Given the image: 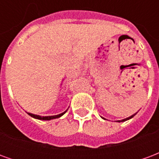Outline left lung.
<instances>
[{
  "label": "left lung",
  "mask_w": 159,
  "mask_h": 159,
  "mask_svg": "<svg viewBox=\"0 0 159 159\" xmlns=\"http://www.w3.org/2000/svg\"><path fill=\"white\" fill-rule=\"evenodd\" d=\"M136 113H137V112H136ZM136 113L133 114V115H132V116H130V117H127V118H125V119H123V120H118V121H117V122H118V123H121V122H125V121H127V120H129V119H130V118H132V117H134V116H135V115H136ZM102 118H103V119H105V118H104V117H102Z\"/></svg>",
  "instance_id": "obj_1"
}]
</instances>
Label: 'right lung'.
Instances as JSON below:
<instances>
[{
	"mask_svg": "<svg viewBox=\"0 0 159 159\" xmlns=\"http://www.w3.org/2000/svg\"><path fill=\"white\" fill-rule=\"evenodd\" d=\"M68 110V109H67ZM67 110L66 111H64L62 113L59 114V115H54V116H47V117H42V116H39V115H35V114H32V113H30L28 112L30 117H34V118H36V119H39V120H45V121H48V120H51V119H55V118H59L61 116H63L64 114L66 113Z\"/></svg>",
	"mask_w": 159,
	"mask_h": 159,
	"instance_id": "add662e5",
	"label": "right lung"
}]
</instances>
